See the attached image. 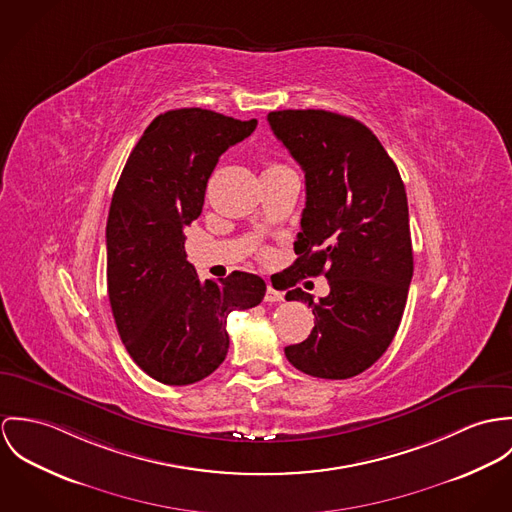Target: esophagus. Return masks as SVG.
I'll list each match as a JSON object with an SVG mask.
<instances>
[{
    "mask_svg": "<svg viewBox=\"0 0 512 512\" xmlns=\"http://www.w3.org/2000/svg\"><path fill=\"white\" fill-rule=\"evenodd\" d=\"M283 300V292L275 290L271 284L267 286V292H265V302H281Z\"/></svg>",
    "mask_w": 512,
    "mask_h": 512,
    "instance_id": "esophagus-1",
    "label": "esophagus"
}]
</instances>
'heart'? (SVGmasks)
I'll use <instances>...</instances> for the list:
<instances>
[{"label": "heart", "mask_w": 512, "mask_h": 512, "mask_svg": "<svg viewBox=\"0 0 512 512\" xmlns=\"http://www.w3.org/2000/svg\"><path fill=\"white\" fill-rule=\"evenodd\" d=\"M277 167H279V165H271V167H269V169H277ZM269 169H267V171H269Z\"/></svg>", "instance_id": "heart-1"}]
</instances>
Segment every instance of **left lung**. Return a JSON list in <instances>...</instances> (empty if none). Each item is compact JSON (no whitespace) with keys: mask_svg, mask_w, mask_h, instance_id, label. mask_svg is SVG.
I'll list each match as a JSON object with an SVG mask.
<instances>
[{"mask_svg":"<svg viewBox=\"0 0 512 512\" xmlns=\"http://www.w3.org/2000/svg\"><path fill=\"white\" fill-rule=\"evenodd\" d=\"M267 119L306 178L288 286L318 275L330 284L320 300L302 288L286 292V300L308 304L316 322L284 355L306 375L349 379L387 351L406 306L414 271L406 190L361 121L326 110H283Z\"/></svg>","mask_w":512,"mask_h":512,"instance_id":"left-lung-1","label":"left lung"}]
</instances>
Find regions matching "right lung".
Segmentation results:
<instances>
[{
    "label": "right lung",
    "instance_id": "1",
    "mask_svg": "<svg viewBox=\"0 0 512 512\" xmlns=\"http://www.w3.org/2000/svg\"><path fill=\"white\" fill-rule=\"evenodd\" d=\"M257 119L202 108L157 115L115 186L108 226V296L131 359L155 381L192 385L228 355V316L257 306L265 281L233 271L200 281L184 229L202 212L208 178Z\"/></svg>",
    "mask_w": 512,
    "mask_h": 512
}]
</instances>
